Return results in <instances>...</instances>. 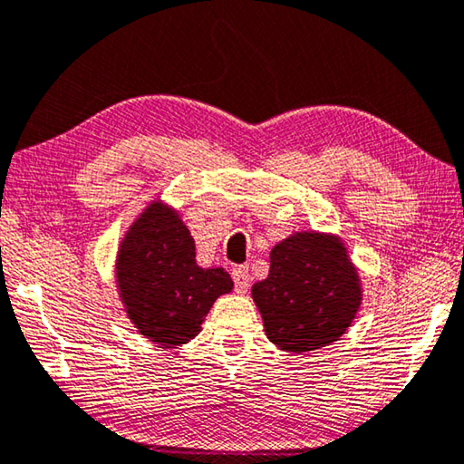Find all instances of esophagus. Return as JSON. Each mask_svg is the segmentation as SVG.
<instances>
[{"instance_id": "obj_1", "label": "esophagus", "mask_w": 464, "mask_h": 464, "mask_svg": "<svg viewBox=\"0 0 464 464\" xmlns=\"http://www.w3.org/2000/svg\"><path fill=\"white\" fill-rule=\"evenodd\" d=\"M231 277H233V284H235V292L237 294H247L249 289V281H251V276H249V267L247 266H237L233 267L231 271Z\"/></svg>"}]
</instances>
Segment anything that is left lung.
I'll use <instances>...</instances> for the list:
<instances>
[{
    "label": "left lung",
    "mask_w": 464,
    "mask_h": 464,
    "mask_svg": "<svg viewBox=\"0 0 464 464\" xmlns=\"http://www.w3.org/2000/svg\"><path fill=\"white\" fill-rule=\"evenodd\" d=\"M269 259V276L251 287L269 342L294 353L338 342L362 305L358 267L338 235L295 231Z\"/></svg>",
    "instance_id": "left-lung-1"
}]
</instances>
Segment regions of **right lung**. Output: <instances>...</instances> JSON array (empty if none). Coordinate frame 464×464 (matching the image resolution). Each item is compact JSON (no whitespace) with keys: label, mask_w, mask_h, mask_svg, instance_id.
Listing matches in <instances>:
<instances>
[{"label":"right lung","mask_w":464,"mask_h":464,"mask_svg":"<svg viewBox=\"0 0 464 464\" xmlns=\"http://www.w3.org/2000/svg\"><path fill=\"white\" fill-rule=\"evenodd\" d=\"M195 239L170 205L154 198L124 233L116 253V289L139 334L177 348L201 332L215 299L233 289L223 267H198Z\"/></svg>","instance_id":"right-lung-1"}]
</instances>
